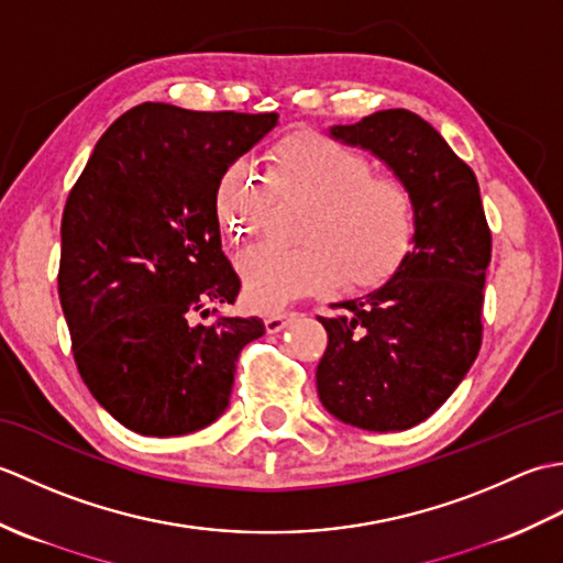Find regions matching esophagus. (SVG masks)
Masks as SVG:
<instances>
[{"label":"esophagus","mask_w":563,"mask_h":563,"mask_svg":"<svg viewBox=\"0 0 563 563\" xmlns=\"http://www.w3.org/2000/svg\"><path fill=\"white\" fill-rule=\"evenodd\" d=\"M297 317H302L300 312H297V309H285V312L268 314L266 319H263V324H266L268 333H278V331H283L285 327H288L290 321H295Z\"/></svg>","instance_id":"esophagus-1"}]
</instances>
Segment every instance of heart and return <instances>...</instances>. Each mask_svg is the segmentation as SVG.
Segmentation results:
<instances>
[{
  "mask_svg": "<svg viewBox=\"0 0 563 563\" xmlns=\"http://www.w3.org/2000/svg\"><path fill=\"white\" fill-rule=\"evenodd\" d=\"M268 186L242 159L218 176L214 218L232 242L258 234L271 202L300 200L297 246L256 244L236 256L246 302L273 312L341 285L382 288L409 261L418 239V198L399 174L373 172L363 150L321 130H292L266 152Z\"/></svg>",
  "mask_w": 563,
  "mask_h": 563,
  "instance_id": "b5f03b06",
  "label": "heart"
}]
</instances>
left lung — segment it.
I'll return each mask as SVG.
<instances>
[{"instance_id": "obj_1", "label": "left lung", "mask_w": 563, "mask_h": 563, "mask_svg": "<svg viewBox=\"0 0 563 563\" xmlns=\"http://www.w3.org/2000/svg\"><path fill=\"white\" fill-rule=\"evenodd\" d=\"M331 135L375 152L411 184L418 239L385 288L317 317L329 333L319 399L343 423L406 430L448 401L479 355L492 230L474 172L421 115L377 111Z\"/></svg>"}]
</instances>
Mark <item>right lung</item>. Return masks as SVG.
Wrapping results in <instances>:
<instances>
[{
	"instance_id": "1",
	"label": "right lung",
	"mask_w": 563,
	"mask_h": 563,
	"mask_svg": "<svg viewBox=\"0 0 563 563\" xmlns=\"http://www.w3.org/2000/svg\"><path fill=\"white\" fill-rule=\"evenodd\" d=\"M275 123L278 113L140 103L69 190L57 292L71 355L93 399L140 435L210 426L230 404L239 353L266 331L218 312L242 283L212 196L224 166Z\"/></svg>"
}]
</instances>
